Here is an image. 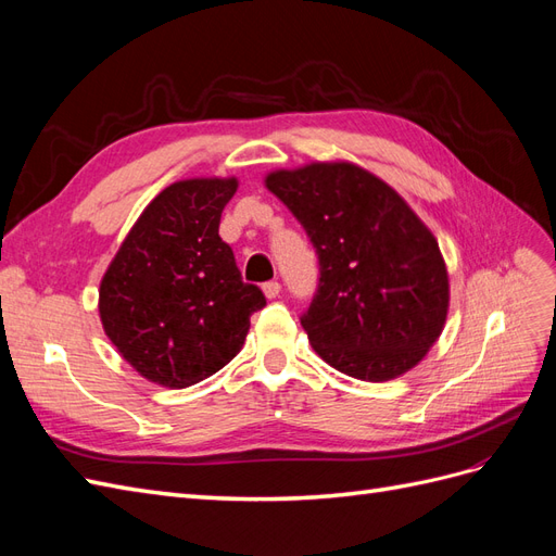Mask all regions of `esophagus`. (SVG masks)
I'll return each instance as SVG.
<instances>
[{
    "label": "esophagus",
    "instance_id": "obj_1",
    "mask_svg": "<svg viewBox=\"0 0 556 556\" xmlns=\"http://www.w3.org/2000/svg\"><path fill=\"white\" fill-rule=\"evenodd\" d=\"M262 292L266 299H276L280 294V282L278 280H271V282H264L262 285Z\"/></svg>",
    "mask_w": 556,
    "mask_h": 556
}]
</instances>
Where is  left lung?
Masks as SVG:
<instances>
[{
  "label": "left lung",
  "instance_id": "8db88e82",
  "mask_svg": "<svg viewBox=\"0 0 556 556\" xmlns=\"http://www.w3.org/2000/svg\"><path fill=\"white\" fill-rule=\"evenodd\" d=\"M306 229L319 285L301 317L336 371L384 382L427 357L445 327L450 280L429 227L384 180L352 162H311L264 178Z\"/></svg>",
  "mask_w": 556,
  "mask_h": 556
}]
</instances>
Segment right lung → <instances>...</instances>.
<instances>
[{
  "label": "right lung",
  "instance_id": "right-lung-1",
  "mask_svg": "<svg viewBox=\"0 0 556 556\" xmlns=\"http://www.w3.org/2000/svg\"><path fill=\"white\" fill-rule=\"evenodd\" d=\"M237 178H188L139 215L99 285L109 341L146 380L182 390L239 355L250 315L266 306L241 280L220 217Z\"/></svg>",
  "mask_w": 556,
  "mask_h": 556
}]
</instances>
